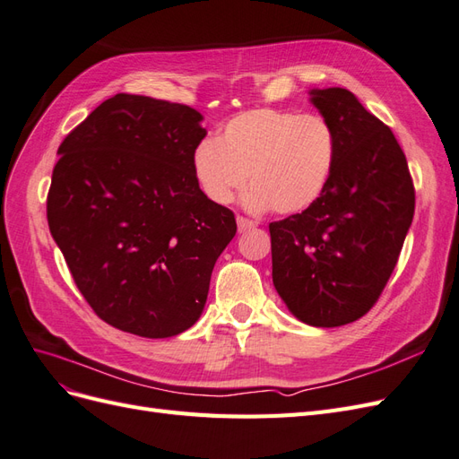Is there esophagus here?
I'll use <instances>...</instances> for the list:
<instances>
[{"label":"esophagus","mask_w":459,"mask_h":459,"mask_svg":"<svg viewBox=\"0 0 459 459\" xmlns=\"http://www.w3.org/2000/svg\"><path fill=\"white\" fill-rule=\"evenodd\" d=\"M255 226H256V224H255L253 220L243 218V216H238V230H239L241 233H245V231H251Z\"/></svg>","instance_id":"esophagus-1"}]
</instances>
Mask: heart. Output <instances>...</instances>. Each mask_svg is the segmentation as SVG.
Wrapping results in <instances>:
<instances>
[{
    "label": "heart",
    "mask_w": 459,
    "mask_h": 459,
    "mask_svg": "<svg viewBox=\"0 0 459 459\" xmlns=\"http://www.w3.org/2000/svg\"><path fill=\"white\" fill-rule=\"evenodd\" d=\"M335 151V134L324 117L264 107L230 118L218 140H203L193 149L191 169L216 204L231 203L248 179V208L295 214L324 193Z\"/></svg>",
    "instance_id": "b5f03b06"
}]
</instances>
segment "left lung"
Segmentation results:
<instances>
[{
	"label": "left lung",
	"instance_id": "left-lung-1",
	"mask_svg": "<svg viewBox=\"0 0 459 459\" xmlns=\"http://www.w3.org/2000/svg\"><path fill=\"white\" fill-rule=\"evenodd\" d=\"M335 134V164L307 211L270 224L275 290L300 322L339 327L369 312L413 220L415 191L391 128L344 88L310 91Z\"/></svg>",
	"mask_w": 459,
	"mask_h": 459
}]
</instances>
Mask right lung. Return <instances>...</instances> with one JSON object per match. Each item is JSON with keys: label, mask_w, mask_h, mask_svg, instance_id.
<instances>
[{"label": "right lung", "mask_w": 459, "mask_h": 459, "mask_svg": "<svg viewBox=\"0 0 459 459\" xmlns=\"http://www.w3.org/2000/svg\"><path fill=\"white\" fill-rule=\"evenodd\" d=\"M195 108L117 93L68 134L48 193V224L93 312L147 339L203 314L214 264L238 224L201 191Z\"/></svg>", "instance_id": "right-lung-1"}]
</instances>
